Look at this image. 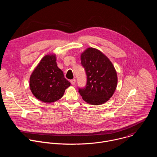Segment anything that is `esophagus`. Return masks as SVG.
<instances>
[{
    "instance_id": "1",
    "label": "esophagus",
    "mask_w": 157,
    "mask_h": 157,
    "mask_svg": "<svg viewBox=\"0 0 157 157\" xmlns=\"http://www.w3.org/2000/svg\"><path fill=\"white\" fill-rule=\"evenodd\" d=\"M70 82H71V84H72V85H75V83H76V79H71V80L70 81Z\"/></svg>"
}]
</instances>
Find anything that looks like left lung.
<instances>
[{"label": "left lung", "mask_w": 157, "mask_h": 157, "mask_svg": "<svg viewBox=\"0 0 157 157\" xmlns=\"http://www.w3.org/2000/svg\"><path fill=\"white\" fill-rule=\"evenodd\" d=\"M86 74V86L79 89L83 100L93 105L102 104L113 95L117 76L110 61L99 50L89 48L81 56Z\"/></svg>", "instance_id": "1"}]
</instances>
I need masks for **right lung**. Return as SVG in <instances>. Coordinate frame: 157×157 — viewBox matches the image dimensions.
I'll use <instances>...</instances> for the list:
<instances>
[{
    "label": "right lung",
    "instance_id": "right-lung-1",
    "mask_svg": "<svg viewBox=\"0 0 157 157\" xmlns=\"http://www.w3.org/2000/svg\"><path fill=\"white\" fill-rule=\"evenodd\" d=\"M55 55L44 56L32 73L30 87L33 94L42 102L51 103L62 98L71 83L58 68Z\"/></svg>",
    "mask_w": 157,
    "mask_h": 157
}]
</instances>
